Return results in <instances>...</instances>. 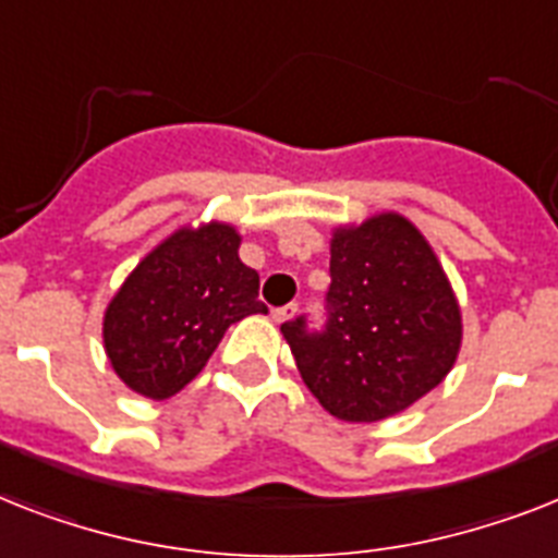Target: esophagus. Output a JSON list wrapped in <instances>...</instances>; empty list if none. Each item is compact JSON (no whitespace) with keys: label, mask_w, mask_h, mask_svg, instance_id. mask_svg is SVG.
Here are the masks:
<instances>
[{"label":"esophagus","mask_w":558,"mask_h":558,"mask_svg":"<svg viewBox=\"0 0 558 558\" xmlns=\"http://www.w3.org/2000/svg\"><path fill=\"white\" fill-rule=\"evenodd\" d=\"M298 315V303H287V306H278V310H271V318L278 320V324H287Z\"/></svg>","instance_id":"1"}]
</instances>
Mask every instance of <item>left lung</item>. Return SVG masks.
<instances>
[{
    "mask_svg": "<svg viewBox=\"0 0 558 558\" xmlns=\"http://www.w3.org/2000/svg\"><path fill=\"white\" fill-rule=\"evenodd\" d=\"M326 324L280 332L303 384L341 421H381L444 381L461 347V312L424 234L401 215L338 229Z\"/></svg>",
    "mask_w": 558,
    "mask_h": 558,
    "instance_id": "obj_1",
    "label": "left lung"
}]
</instances>
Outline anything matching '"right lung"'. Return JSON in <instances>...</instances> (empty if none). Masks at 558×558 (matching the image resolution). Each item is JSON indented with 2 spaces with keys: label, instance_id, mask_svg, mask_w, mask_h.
Wrapping results in <instances>:
<instances>
[{
  "label": "right lung",
  "instance_id": "1",
  "mask_svg": "<svg viewBox=\"0 0 558 558\" xmlns=\"http://www.w3.org/2000/svg\"><path fill=\"white\" fill-rule=\"evenodd\" d=\"M240 234L208 223L162 240L122 283L102 320L108 361L140 396L162 401L201 373L226 329L266 312Z\"/></svg>",
  "mask_w": 558,
  "mask_h": 558
}]
</instances>
